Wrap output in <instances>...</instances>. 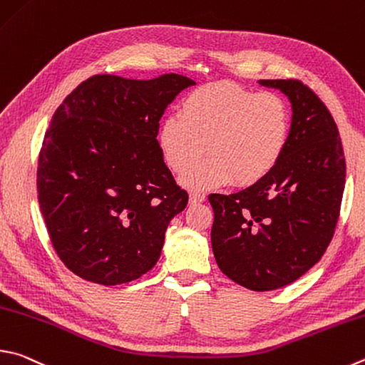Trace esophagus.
Segmentation results:
<instances>
[{
    "label": "esophagus",
    "instance_id": "obj_1",
    "mask_svg": "<svg viewBox=\"0 0 365 365\" xmlns=\"http://www.w3.org/2000/svg\"><path fill=\"white\" fill-rule=\"evenodd\" d=\"M205 201V195L202 193H190V202L191 204H197V202H204Z\"/></svg>",
    "mask_w": 365,
    "mask_h": 365
}]
</instances>
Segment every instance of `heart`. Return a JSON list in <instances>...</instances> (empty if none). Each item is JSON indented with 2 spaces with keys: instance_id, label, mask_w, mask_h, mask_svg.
<instances>
[{
  "instance_id": "obj_1",
  "label": "heart",
  "mask_w": 365,
  "mask_h": 365,
  "mask_svg": "<svg viewBox=\"0 0 365 365\" xmlns=\"http://www.w3.org/2000/svg\"><path fill=\"white\" fill-rule=\"evenodd\" d=\"M292 116L276 92H257L231 81L200 86L163 121L158 143L165 164L183 174L203 153L210 156L182 177L190 190H212L235 180L249 187L279 164Z\"/></svg>"
}]
</instances>
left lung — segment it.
Wrapping results in <instances>:
<instances>
[{
  "instance_id": "left-lung-1",
  "label": "left lung",
  "mask_w": 365,
  "mask_h": 365,
  "mask_svg": "<svg viewBox=\"0 0 365 365\" xmlns=\"http://www.w3.org/2000/svg\"><path fill=\"white\" fill-rule=\"evenodd\" d=\"M292 102L287 148L273 172L233 195H210L218 268L264 292L297 281L321 260L339 222L346 163L339 128L298 79H260Z\"/></svg>"
}]
</instances>
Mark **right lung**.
<instances>
[{"label": "right lung", "mask_w": 365, "mask_h": 365, "mask_svg": "<svg viewBox=\"0 0 365 365\" xmlns=\"http://www.w3.org/2000/svg\"><path fill=\"white\" fill-rule=\"evenodd\" d=\"M195 81L96 75L65 97L39 150L38 202L52 247L101 286L138 279L161 255L169 222L188 204L156 140L160 119Z\"/></svg>", "instance_id": "obj_1"}]
</instances>
